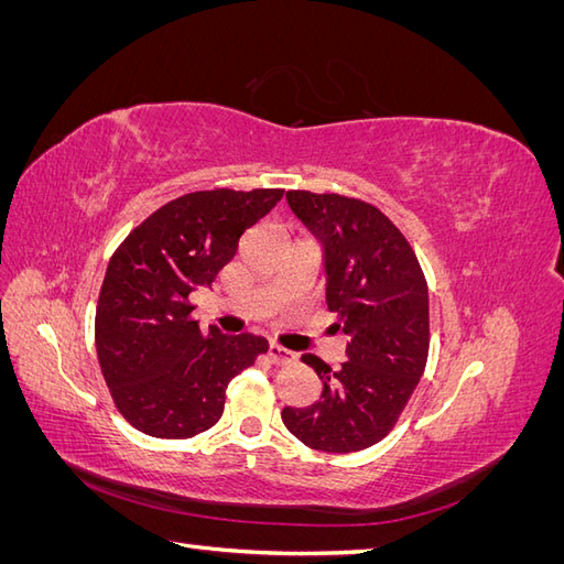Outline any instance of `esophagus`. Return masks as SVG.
Returning a JSON list of instances; mask_svg holds the SVG:
<instances>
[{
    "instance_id": "esophagus-1",
    "label": "esophagus",
    "mask_w": 564,
    "mask_h": 564,
    "mask_svg": "<svg viewBox=\"0 0 564 564\" xmlns=\"http://www.w3.org/2000/svg\"><path fill=\"white\" fill-rule=\"evenodd\" d=\"M268 357H270L272 365H289V362L296 360V355L292 350L282 348L280 344H270L268 346Z\"/></svg>"
}]
</instances>
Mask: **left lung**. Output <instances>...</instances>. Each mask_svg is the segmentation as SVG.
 Wrapping results in <instances>:
<instances>
[{"mask_svg": "<svg viewBox=\"0 0 564 564\" xmlns=\"http://www.w3.org/2000/svg\"><path fill=\"white\" fill-rule=\"evenodd\" d=\"M286 202L324 247L327 308L350 336L336 371L301 360L322 381L311 406H284L286 431L311 449L360 452L381 442L423 377L431 346L429 284L398 226L369 202L289 191Z\"/></svg>", "mask_w": 564, "mask_h": 564, "instance_id": "obj_1", "label": "left lung"}]
</instances>
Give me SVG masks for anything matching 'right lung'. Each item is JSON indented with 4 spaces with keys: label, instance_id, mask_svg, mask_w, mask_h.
<instances>
[{
    "label": "right lung",
    "instance_id": "obj_1",
    "mask_svg": "<svg viewBox=\"0 0 564 564\" xmlns=\"http://www.w3.org/2000/svg\"><path fill=\"white\" fill-rule=\"evenodd\" d=\"M280 187L199 191L166 202L117 247L96 308V352L115 406L135 431L185 440L224 414L230 379L268 350L253 334H204L191 294L207 289Z\"/></svg>",
    "mask_w": 564,
    "mask_h": 564
}]
</instances>
